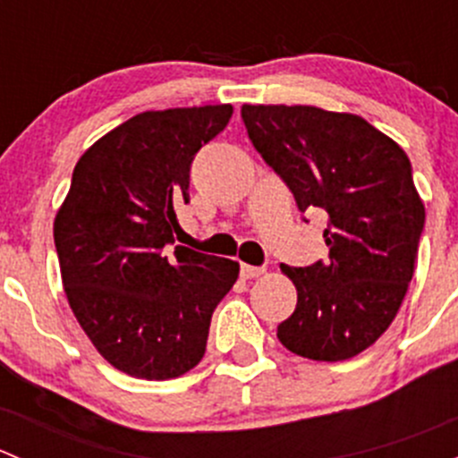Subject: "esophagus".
Listing matches in <instances>:
<instances>
[{"label": "esophagus", "instance_id": "esophagus-1", "mask_svg": "<svg viewBox=\"0 0 458 458\" xmlns=\"http://www.w3.org/2000/svg\"><path fill=\"white\" fill-rule=\"evenodd\" d=\"M266 272L263 266H250V263H242V276L243 279H255V276H261Z\"/></svg>", "mask_w": 458, "mask_h": 458}]
</instances>
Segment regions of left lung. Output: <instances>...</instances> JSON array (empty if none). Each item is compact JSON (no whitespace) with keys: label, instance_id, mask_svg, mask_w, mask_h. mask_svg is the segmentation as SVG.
<instances>
[{"label":"left lung","instance_id":"obj_1","mask_svg":"<svg viewBox=\"0 0 458 458\" xmlns=\"http://www.w3.org/2000/svg\"><path fill=\"white\" fill-rule=\"evenodd\" d=\"M242 119L299 210L327 212V261L281 263L297 308L276 336L312 361L357 357L394 321L414 275L426 208L408 155L359 114L243 104Z\"/></svg>","mask_w":458,"mask_h":458}]
</instances>
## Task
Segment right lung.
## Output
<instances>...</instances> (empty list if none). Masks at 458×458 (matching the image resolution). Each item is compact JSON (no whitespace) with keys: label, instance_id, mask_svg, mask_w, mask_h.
Segmentation results:
<instances>
[{"label":"right lung","instance_id":"right-lung-1","mask_svg":"<svg viewBox=\"0 0 458 458\" xmlns=\"http://www.w3.org/2000/svg\"><path fill=\"white\" fill-rule=\"evenodd\" d=\"M230 117V104L135 114L80 157L55 216L68 303L97 352L131 377L192 370L239 276L233 259L174 246L192 159Z\"/></svg>","mask_w":458,"mask_h":458}]
</instances>
